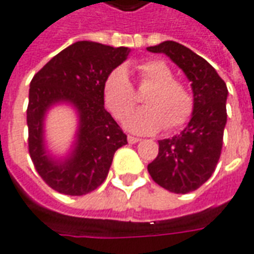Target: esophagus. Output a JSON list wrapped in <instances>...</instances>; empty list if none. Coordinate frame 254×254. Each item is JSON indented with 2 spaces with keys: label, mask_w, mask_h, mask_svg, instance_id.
I'll return each instance as SVG.
<instances>
[{
  "label": "esophagus",
  "mask_w": 254,
  "mask_h": 254,
  "mask_svg": "<svg viewBox=\"0 0 254 254\" xmlns=\"http://www.w3.org/2000/svg\"><path fill=\"white\" fill-rule=\"evenodd\" d=\"M127 141H129L130 144H134V143H138V141H140V138L134 137V136H127Z\"/></svg>",
  "instance_id": "1"
}]
</instances>
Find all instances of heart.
<instances>
[{
  "mask_svg": "<svg viewBox=\"0 0 254 254\" xmlns=\"http://www.w3.org/2000/svg\"><path fill=\"white\" fill-rule=\"evenodd\" d=\"M141 85H152L144 95L145 106L133 110L125 125L134 133H155L165 127L173 132L190 120L194 98L185 84L176 80V74L165 61L148 60L137 65ZM103 100L117 120H122L136 103V92L125 67L113 69L103 81Z\"/></svg>",
  "mask_w": 254,
  "mask_h": 254,
  "instance_id": "heart-1",
  "label": "heart"
}]
</instances>
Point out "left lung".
Segmentation results:
<instances>
[{
	"mask_svg": "<svg viewBox=\"0 0 254 254\" xmlns=\"http://www.w3.org/2000/svg\"><path fill=\"white\" fill-rule=\"evenodd\" d=\"M165 53L191 81L194 110L180 134L159 140V152L148 165V173L159 187L185 194L209 180L218 165L227 121V87L209 64L181 43L166 41L147 47Z\"/></svg>",
	"mask_w": 254,
	"mask_h": 254,
	"instance_id": "8db88e82",
	"label": "left lung"
}]
</instances>
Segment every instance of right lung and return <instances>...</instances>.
Segmentation results:
<instances>
[{
	"instance_id": "obj_1",
	"label": "right lung",
	"mask_w": 254,
	"mask_h": 254,
	"mask_svg": "<svg viewBox=\"0 0 254 254\" xmlns=\"http://www.w3.org/2000/svg\"><path fill=\"white\" fill-rule=\"evenodd\" d=\"M130 49L81 41L73 43L32 77L27 107L28 151L35 170L54 190L83 196L105 182L113 156L127 144V134L105 109L103 81L127 60ZM58 101H69L79 111L78 141L67 160L54 162L43 144V118Z\"/></svg>"
}]
</instances>
